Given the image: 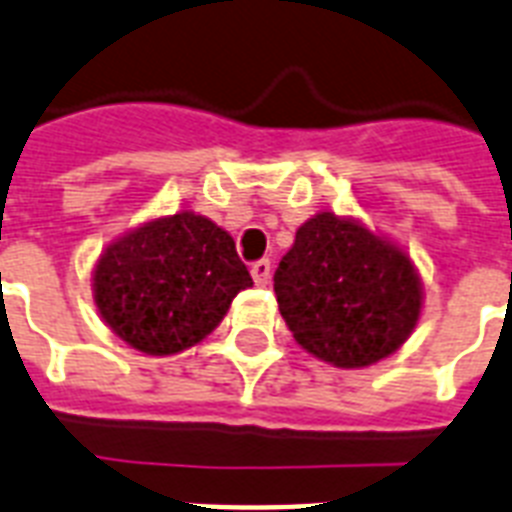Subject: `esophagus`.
<instances>
[{"mask_svg":"<svg viewBox=\"0 0 512 512\" xmlns=\"http://www.w3.org/2000/svg\"><path fill=\"white\" fill-rule=\"evenodd\" d=\"M252 278L257 286H268L270 281V260H257L252 263Z\"/></svg>","mask_w":512,"mask_h":512,"instance_id":"obj_1","label":"esophagus"}]
</instances>
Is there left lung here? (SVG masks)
I'll use <instances>...</instances> for the list:
<instances>
[{
	"label": "left lung",
	"mask_w": 512,
	"mask_h": 512,
	"mask_svg": "<svg viewBox=\"0 0 512 512\" xmlns=\"http://www.w3.org/2000/svg\"><path fill=\"white\" fill-rule=\"evenodd\" d=\"M297 344L336 368H368L410 339L423 284L400 244L323 210L297 228L273 276Z\"/></svg>",
	"instance_id": "obj_1"
}]
</instances>
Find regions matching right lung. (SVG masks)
<instances>
[{"label":"right lung","mask_w":512,"mask_h":512,"mask_svg":"<svg viewBox=\"0 0 512 512\" xmlns=\"http://www.w3.org/2000/svg\"><path fill=\"white\" fill-rule=\"evenodd\" d=\"M252 286L228 231L181 210L131 228L99 255L91 294L115 336L144 355H176L213 334Z\"/></svg>","instance_id":"1"}]
</instances>
